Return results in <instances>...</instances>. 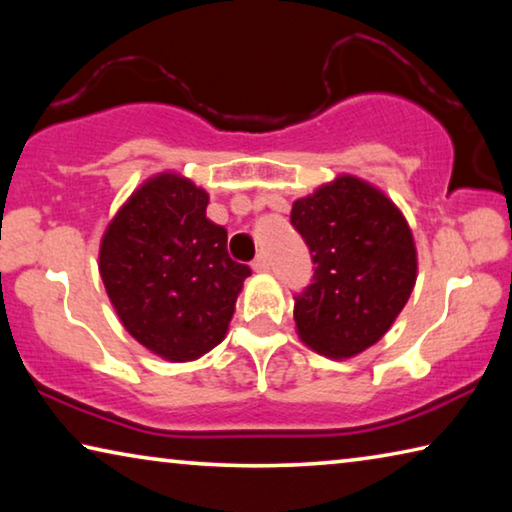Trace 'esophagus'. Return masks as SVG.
<instances>
[{"label":"esophagus","instance_id":"34e87169","mask_svg":"<svg viewBox=\"0 0 512 512\" xmlns=\"http://www.w3.org/2000/svg\"><path fill=\"white\" fill-rule=\"evenodd\" d=\"M268 268H271V259H268V255L266 253L257 255V259L253 262V271L255 273H266Z\"/></svg>","mask_w":512,"mask_h":512}]
</instances>
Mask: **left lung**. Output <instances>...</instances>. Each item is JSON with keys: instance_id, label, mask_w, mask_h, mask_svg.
I'll return each mask as SVG.
<instances>
[{"instance_id": "1", "label": "left lung", "mask_w": 512, "mask_h": 512, "mask_svg": "<svg viewBox=\"0 0 512 512\" xmlns=\"http://www.w3.org/2000/svg\"><path fill=\"white\" fill-rule=\"evenodd\" d=\"M291 223L314 259L296 298L298 339L327 359H352L400 316L418 280V250L400 207L377 185L341 173L296 198Z\"/></svg>"}]
</instances>
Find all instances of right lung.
<instances>
[{"label": "right lung", "instance_id": "1", "mask_svg": "<svg viewBox=\"0 0 512 512\" xmlns=\"http://www.w3.org/2000/svg\"><path fill=\"white\" fill-rule=\"evenodd\" d=\"M210 194L183 173L146 178L112 216L99 273L121 325L171 363L201 359L228 334L250 268L207 219Z\"/></svg>", "mask_w": 512, "mask_h": 512}]
</instances>
